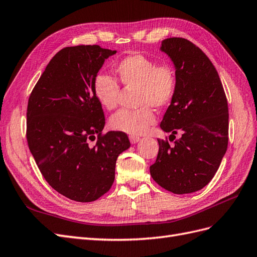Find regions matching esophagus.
Listing matches in <instances>:
<instances>
[{"mask_svg": "<svg viewBox=\"0 0 257 257\" xmlns=\"http://www.w3.org/2000/svg\"><path fill=\"white\" fill-rule=\"evenodd\" d=\"M130 142H131V144H137L138 142H141V137H138V136H133V135H131L130 136Z\"/></svg>", "mask_w": 257, "mask_h": 257, "instance_id": "1", "label": "esophagus"}]
</instances>
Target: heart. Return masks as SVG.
<instances>
[{
  "label": "heart",
  "instance_id": "b5f03b06",
  "mask_svg": "<svg viewBox=\"0 0 257 257\" xmlns=\"http://www.w3.org/2000/svg\"><path fill=\"white\" fill-rule=\"evenodd\" d=\"M120 81L126 87H135L138 109H121L110 118V126L130 135L147 133L155 123V115L150 106L163 108L175 95L177 78L174 68L167 64L159 65L157 61L144 54H131L114 65ZM93 92L98 103L108 110L118 104L120 87L112 77L104 74L96 76Z\"/></svg>",
  "mask_w": 257,
  "mask_h": 257
}]
</instances>
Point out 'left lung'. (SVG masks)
Here are the masks:
<instances>
[{
	"instance_id": "8db88e82",
	"label": "left lung",
	"mask_w": 257,
	"mask_h": 257,
	"mask_svg": "<svg viewBox=\"0 0 257 257\" xmlns=\"http://www.w3.org/2000/svg\"><path fill=\"white\" fill-rule=\"evenodd\" d=\"M160 50L176 69L175 95L160 124L174 145L158 139L159 153L150 174L165 190L189 194L211 181L226 153L227 99L215 67L193 43L170 37L162 41ZM178 133L181 137L176 139Z\"/></svg>"
}]
</instances>
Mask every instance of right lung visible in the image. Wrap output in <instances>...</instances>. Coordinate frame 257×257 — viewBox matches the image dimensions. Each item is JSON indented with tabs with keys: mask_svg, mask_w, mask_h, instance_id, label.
<instances>
[{
	"mask_svg": "<svg viewBox=\"0 0 257 257\" xmlns=\"http://www.w3.org/2000/svg\"><path fill=\"white\" fill-rule=\"evenodd\" d=\"M115 52L97 45L60 50L29 98V149L51 188L80 203L109 191L116 159L131 146L125 133L102 136L105 115L93 92L97 73Z\"/></svg>",
	"mask_w": 257,
	"mask_h": 257,
	"instance_id": "1",
	"label": "right lung"
}]
</instances>
